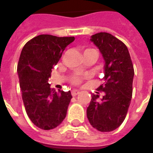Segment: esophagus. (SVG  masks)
Wrapping results in <instances>:
<instances>
[{
    "mask_svg": "<svg viewBox=\"0 0 153 153\" xmlns=\"http://www.w3.org/2000/svg\"><path fill=\"white\" fill-rule=\"evenodd\" d=\"M79 93L80 92L79 91V90L74 89V90H73L72 92H71V94H72V96L73 97H75V96H77L78 94H79Z\"/></svg>",
    "mask_w": 153,
    "mask_h": 153,
    "instance_id": "esophagus-1",
    "label": "esophagus"
}]
</instances>
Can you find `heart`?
<instances>
[{"label":"heart","mask_w":153,"mask_h":153,"mask_svg":"<svg viewBox=\"0 0 153 153\" xmlns=\"http://www.w3.org/2000/svg\"><path fill=\"white\" fill-rule=\"evenodd\" d=\"M87 50H91V49H87ZM84 78H86V75H82V74H73L70 77V83L74 84V85H79L82 83V81Z\"/></svg>","instance_id":"b5f03b06"}]
</instances>
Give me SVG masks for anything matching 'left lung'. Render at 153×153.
Instances as JSON below:
<instances>
[{
	"label": "left lung",
	"instance_id": "obj_1",
	"mask_svg": "<svg viewBox=\"0 0 153 153\" xmlns=\"http://www.w3.org/2000/svg\"><path fill=\"white\" fill-rule=\"evenodd\" d=\"M91 41L99 48L105 60L103 83L97 90L104 92L102 102L99 95L92 94L87 108V116L93 128L101 132L115 130L125 120L133 93L134 65L128 48L118 38L108 33H98Z\"/></svg>",
	"mask_w": 153,
	"mask_h": 153
}]
</instances>
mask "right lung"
<instances>
[{"label":"right lung","instance_id":"1","mask_svg":"<svg viewBox=\"0 0 153 153\" xmlns=\"http://www.w3.org/2000/svg\"><path fill=\"white\" fill-rule=\"evenodd\" d=\"M74 37L42 34L32 38L22 49L17 72L25 111L37 127L49 130L65 118L72 98L70 91L56 93L48 79L51 69Z\"/></svg>","mask_w":153,"mask_h":153}]
</instances>
